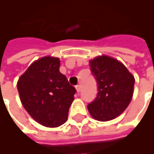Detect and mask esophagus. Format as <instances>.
Returning <instances> with one entry per match:
<instances>
[{"mask_svg": "<svg viewBox=\"0 0 154 154\" xmlns=\"http://www.w3.org/2000/svg\"><path fill=\"white\" fill-rule=\"evenodd\" d=\"M75 88H76V91L78 92H79L80 91H81V86L79 85V84H78V85H76L75 86Z\"/></svg>", "mask_w": 154, "mask_h": 154, "instance_id": "obj_1", "label": "esophagus"}]
</instances>
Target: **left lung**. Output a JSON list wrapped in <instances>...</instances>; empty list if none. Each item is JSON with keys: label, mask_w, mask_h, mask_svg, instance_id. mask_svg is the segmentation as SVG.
Instances as JSON below:
<instances>
[{"label": "left lung", "mask_w": 154, "mask_h": 154, "mask_svg": "<svg viewBox=\"0 0 154 154\" xmlns=\"http://www.w3.org/2000/svg\"><path fill=\"white\" fill-rule=\"evenodd\" d=\"M90 69L97 83V95L88 105L92 118L109 121L119 116L130 104L135 79L122 62L108 56L90 61Z\"/></svg>", "instance_id": "1"}]
</instances>
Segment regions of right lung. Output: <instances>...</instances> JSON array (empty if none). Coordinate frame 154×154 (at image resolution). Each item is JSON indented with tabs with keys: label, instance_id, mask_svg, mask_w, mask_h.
Instances as JSON below:
<instances>
[{
	"label": "right lung",
	"instance_id": "obj_1",
	"mask_svg": "<svg viewBox=\"0 0 154 154\" xmlns=\"http://www.w3.org/2000/svg\"><path fill=\"white\" fill-rule=\"evenodd\" d=\"M59 67V58L41 57L29 66L17 84L25 109L36 122L48 128L66 122L76 92Z\"/></svg>",
	"mask_w": 154,
	"mask_h": 154
}]
</instances>
